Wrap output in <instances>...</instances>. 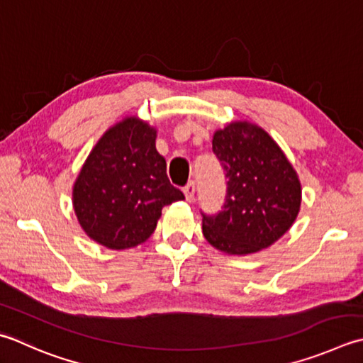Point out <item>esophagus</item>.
<instances>
[{
    "label": "esophagus",
    "mask_w": 363,
    "mask_h": 363,
    "mask_svg": "<svg viewBox=\"0 0 363 363\" xmlns=\"http://www.w3.org/2000/svg\"><path fill=\"white\" fill-rule=\"evenodd\" d=\"M184 195H186V200L189 203L194 201V198H195V182L194 181L189 182L187 186L184 187Z\"/></svg>",
    "instance_id": "34e87169"
}]
</instances>
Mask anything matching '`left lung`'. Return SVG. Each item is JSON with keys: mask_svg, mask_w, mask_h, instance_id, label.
<instances>
[{"mask_svg": "<svg viewBox=\"0 0 363 363\" xmlns=\"http://www.w3.org/2000/svg\"><path fill=\"white\" fill-rule=\"evenodd\" d=\"M225 169L222 211L203 216V234L228 255L257 253L279 240L299 214L301 181L271 135L247 121H234L212 138Z\"/></svg>", "mask_w": 363, "mask_h": 363, "instance_id": "8db88e82", "label": "left lung"}]
</instances>
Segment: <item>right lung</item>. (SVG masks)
Here are the masks:
<instances>
[{"mask_svg":"<svg viewBox=\"0 0 363 363\" xmlns=\"http://www.w3.org/2000/svg\"><path fill=\"white\" fill-rule=\"evenodd\" d=\"M157 130L135 116L110 127L74 184L72 203L88 236L111 250L137 247L154 233L162 208L184 200L155 149Z\"/></svg>","mask_w":363,"mask_h":363,"instance_id":"right-lung-1","label":"right lung"}]
</instances>
